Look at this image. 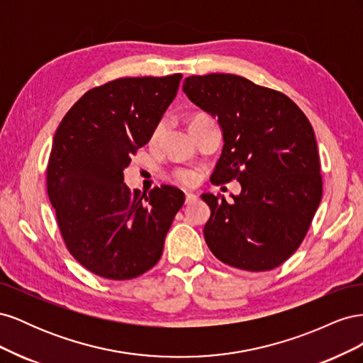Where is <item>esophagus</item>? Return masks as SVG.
<instances>
[{
  "label": "esophagus",
  "instance_id": "esophagus-1",
  "mask_svg": "<svg viewBox=\"0 0 363 363\" xmlns=\"http://www.w3.org/2000/svg\"><path fill=\"white\" fill-rule=\"evenodd\" d=\"M196 200H199V196H196L195 194L186 192V204H192V203H195Z\"/></svg>",
  "mask_w": 363,
  "mask_h": 363
}]
</instances>
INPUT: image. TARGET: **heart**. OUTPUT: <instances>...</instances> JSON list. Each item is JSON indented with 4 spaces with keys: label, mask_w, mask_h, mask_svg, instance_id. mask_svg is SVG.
<instances>
[{
    "label": "heart",
    "mask_w": 363,
    "mask_h": 363,
    "mask_svg": "<svg viewBox=\"0 0 363 363\" xmlns=\"http://www.w3.org/2000/svg\"><path fill=\"white\" fill-rule=\"evenodd\" d=\"M204 119H208V116L201 115V113L192 116L191 121H189V127H192L196 123H201V121H204ZM163 130H164L163 123L157 124L156 128L152 130V135H151V142H152V144H155V142H157L160 139V136L163 135ZM175 177H177V180L184 183V184H192V183L196 182V172L192 171V169H179L177 172H175Z\"/></svg>",
    "instance_id": "obj_1"
}]
</instances>
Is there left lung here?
I'll return each mask as SVG.
<instances>
[{"label":"left lung","mask_w":363,"mask_h":363,"mask_svg":"<svg viewBox=\"0 0 363 363\" xmlns=\"http://www.w3.org/2000/svg\"><path fill=\"white\" fill-rule=\"evenodd\" d=\"M183 92L223 130L211 182L240 183L232 203L201 195L211 207L207 247L238 269L277 268L301 245L323 196L309 119L289 96L233 74L188 77Z\"/></svg>","instance_id":"left-lung-1"}]
</instances>
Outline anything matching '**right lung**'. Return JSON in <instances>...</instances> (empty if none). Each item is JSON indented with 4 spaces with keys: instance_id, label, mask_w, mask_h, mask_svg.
<instances>
[{
    "instance_id": "right-lung-1",
    "label": "right lung",
    "mask_w": 363,
    "mask_h": 363,
    "mask_svg": "<svg viewBox=\"0 0 363 363\" xmlns=\"http://www.w3.org/2000/svg\"><path fill=\"white\" fill-rule=\"evenodd\" d=\"M182 74L125 77L87 91L54 135L47 189L74 259L108 280L142 276L159 262L184 203L169 184L130 191L124 169L148 144L177 95Z\"/></svg>"
}]
</instances>
